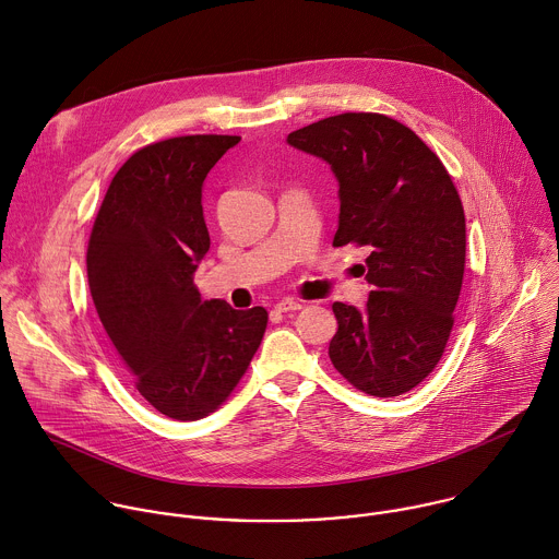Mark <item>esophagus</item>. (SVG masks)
I'll list each match as a JSON object with an SVG mask.
<instances>
[{
    "mask_svg": "<svg viewBox=\"0 0 559 559\" xmlns=\"http://www.w3.org/2000/svg\"><path fill=\"white\" fill-rule=\"evenodd\" d=\"M274 309L281 311V313H287V311H298V309H302V305H300L298 300H294V298H283V300H278V302L274 305Z\"/></svg>",
    "mask_w": 559,
    "mask_h": 559,
    "instance_id": "1",
    "label": "esophagus"
}]
</instances>
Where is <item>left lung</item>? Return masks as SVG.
<instances>
[{"mask_svg":"<svg viewBox=\"0 0 559 559\" xmlns=\"http://www.w3.org/2000/svg\"><path fill=\"white\" fill-rule=\"evenodd\" d=\"M330 164L338 181L334 248L369 250L365 309L334 302L330 358L356 389L401 395L442 358L460 296L466 225L440 158L407 126L376 112H345L287 134Z\"/></svg>","mask_w":559,"mask_h":559,"instance_id":"8db88e82","label":"left lung"}]
</instances>
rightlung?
Masks as SVG:
<instances>
[{
	"label": "right lung",
	"mask_w": 559,
	"mask_h": 559,
	"mask_svg": "<svg viewBox=\"0 0 559 559\" xmlns=\"http://www.w3.org/2000/svg\"><path fill=\"white\" fill-rule=\"evenodd\" d=\"M241 136L190 134L136 150L115 175L88 243V285L121 362L168 418L199 420L246 373L267 311L203 300L194 272L210 250L201 192Z\"/></svg>",
	"instance_id": "add662e5"
}]
</instances>
